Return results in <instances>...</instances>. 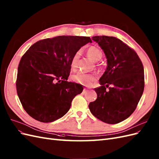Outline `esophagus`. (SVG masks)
Listing matches in <instances>:
<instances>
[{
	"instance_id": "1",
	"label": "esophagus",
	"mask_w": 159,
	"mask_h": 159,
	"mask_svg": "<svg viewBox=\"0 0 159 159\" xmlns=\"http://www.w3.org/2000/svg\"><path fill=\"white\" fill-rule=\"evenodd\" d=\"M88 91V89H85V88H84V91H83V93H85V92H86Z\"/></svg>"
}]
</instances>
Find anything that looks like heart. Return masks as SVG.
<instances>
[{
	"mask_svg": "<svg viewBox=\"0 0 159 159\" xmlns=\"http://www.w3.org/2000/svg\"><path fill=\"white\" fill-rule=\"evenodd\" d=\"M80 51H78L73 55L70 64L71 68L72 70H75L77 67L78 59L80 57ZM87 55L92 61H97L102 58V52L97 47L90 46L87 49ZM95 79L96 75L92 74H81V73H79V74H77L76 75H74L71 77V80L74 81L84 85H89L92 81L95 80Z\"/></svg>",
	"mask_w": 159,
	"mask_h": 159,
	"instance_id": "obj_1",
	"label": "heart"
}]
</instances>
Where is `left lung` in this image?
Returning <instances> with one entry per match:
<instances>
[{
  "label": "left lung",
  "mask_w": 159,
  "mask_h": 159,
  "mask_svg": "<svg viewBox=\"0 0 159 159\" xmlns=\"http://www.w3.org/2000/svg\"><path fill=\"white\" fill-rule=\"evenodd\" d=\"M92 39L104 51L107 67L99 80L101 86L94 88L97 99L89 108L101 121L117 124L134 112L143 95V65L134 50L117 38L102 35Z\"/></svg>",
  "instance_id": "8db88e82"
}]
</instances>
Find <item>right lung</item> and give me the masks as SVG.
Listing matches in <instances>:
<instances>
[{"mask_svg": "<svg viewBox=\"0 0 159 159\" xmlns=\"http://www.w3.org/2000/svg\"><path fill=\"white\" fill-rule=\"evenodd\" d=\"M89 37L58 36L40 40L27 51L18 67L16 91L27 113L41 122H51L69 111L83 88L69 82L73 55Z\"/></svg>", "mask_w": 159, "mask_h": 159, "instance_id": "1", "label": "right lung"}]
</instances>
